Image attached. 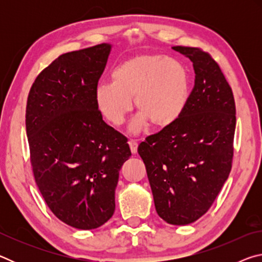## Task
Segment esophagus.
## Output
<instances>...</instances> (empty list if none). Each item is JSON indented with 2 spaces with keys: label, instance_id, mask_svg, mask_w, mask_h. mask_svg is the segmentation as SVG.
I'll return each mask as SVG.
<instances>
[{
  "label": "esophagus",
  "instance_id": "1",
  "mask_svg": "<svg viewBox=\"0 0 262 262\" xmlns=\"http://www.w3.org/2000/svg\"><path fill=\"white\" fill-rule=\"evenodd\" d=\"M128 144H129V148H130V151L133 155H135L137 152V142L135 140H129L128 141Z\"/></svg>",
  "mask_w": 262,
  "mask_h": 262
}]
</instances>
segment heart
<instances>
[{
  "instance_id": "heart-1",
  "label": "heart",
  "mask_w": 262,
  "mask_h": 262,
  "mask_svg": "<svg viewBox=\"0 0 262 262\" xmlns=\"http://www.w3.org/2000/svg\"><path fill=\"white\" fill-rule=\"evenodd\" d=\"M112 83H101L95 90V104L100 114L120 126L133 108L140 112L129 126L140 133L150 122L167 128L179 120L187 107L190 78L180 61L159 54H142L122 61L111 73Z\"/></svg>"
}]
</instances>
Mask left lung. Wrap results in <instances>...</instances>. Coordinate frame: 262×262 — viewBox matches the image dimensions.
I'll list each match as a JSON object with an SVG mask.
<instances>
[{
    "instance_id": "obj_1",
    "label": "left lung",
    "mask_w": 262,
    "mask_h": 262,
    "mask_svg": "<svg viewBox=\"0 0 262 262\" xmlns=\"http://www.w3.org/2000/svg\"><path fill=\"white\" fill-rule=\"evenodd\" d=\"M193 62L195 85L173 125L142 142L155 208L168 224H190L205 215L231 171L236 107L219 64L199 48L172 47Z\"/></svg>"
}]
</instances>
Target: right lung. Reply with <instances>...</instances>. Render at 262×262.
Returning <instances> with one entry per match:
<instances>
[{
    "label": "right lung",
    "mask_w": 262,
    "mask_h": 262,
    "mask_svg": "<svg viewBox=\"0 0 262 262\" xmlns=\"http://www.w3.org/2000/svg\"><path fill=\"white\" fill-rule=\"evenodd\" d=\"M111 51L105 42L62 54L35 78L26 106L35 183L53 214L79 230L112 217L119 171L132 156L95 104Z\"/></svg>",
    "instance_id": "right-lung-1"
}]
</instances>
